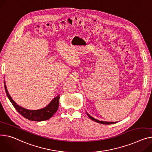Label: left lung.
Masks as SVG:
<instances>
[{
  "label": "left lung",
  "instance_id": "obj_1",
  "mask_svg": "<svg viewBox=\"0 0 152 152\" xmlns=\"http://www.w3.org/2000/svg\"><path fill=\"white\" fill-rule=\"evenodd\" d=\"M87 114L88 117L91 120H92L95 121V122H97V123H99V124H104V125H110V124H116V123H117V122H105V121H102V120L99 121V120H97V119H96V118L92 117V116H90L88 113H87Z\"/></svg>",
  "mask_w": 152,
  "mask_h": 152
}]
</instances>
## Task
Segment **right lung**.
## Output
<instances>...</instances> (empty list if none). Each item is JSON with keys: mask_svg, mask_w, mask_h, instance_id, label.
<instances>
[{"mask_svg": "<svg viewBox=\"0 0 152 152\" xmlns=\"http://www.w3.org/2000/svg\"><path fill=\"white\" fill-rule=\"evenodd\" d=\"M4 86L6 94L8 99H10V102L12 103L14 107L20 114L28 120L32 121H37V122H41V121L48 120L53 116V115L57 112L58 108L60 98L59 95H57V96L55 97L46 107L43 109H40L38 110H28L23 108L21 106L17 104L13 100L12 98L10 95L7 89L5 81Z\"/></svg>", "mask_w": 152, "mask_h": 152, "instance_id": "obj_1", "label": "right lung"}]
</instances>
